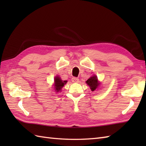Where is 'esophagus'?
I'll return each mask as SVG.
<instances>
[{
    "label": "esophagus",
    "instance_id": "obj_1",
    "mask_svg": "<svg viewBox=\"0 0 146 146\" xmlns=\"http://www.w3.org/2000/svg\"><path fill=\"white\" fill-rule=\"evenodd\" d=\"M71 80H72V82L73 83H78L79 82V79L78 78H76V77H73Z\"/></svg>",
    "mask_w": 146,
    "mask_h": 146
}]
</instances>
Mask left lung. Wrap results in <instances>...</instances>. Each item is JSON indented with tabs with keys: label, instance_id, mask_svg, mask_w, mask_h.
Masks as SVG:
<instances>
[{
	"label": "left lung",
	"instance_id": "left-lung-1",
	"mask_svg": "<svg viewBox=\"0 0 146 146\" xmlns=\"http://www.w3.org/2000/svg\"><path fill=\"white\" fill-rule=\"evenodd\" d=\"M86 84L90 86V88L92 92L95 91V90L98 87L99 85H100V83L98 81V78L96 75L91 76L90 78L86 82Z\"/></svg>",
	"mask_w": 146,
	"mask_h": 146
}]
</instances>
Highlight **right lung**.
I'll list each match as a JSON object with an SVG mask.
<instances>
[{
    "mask_svg": "<svg viewBox=\"0 0 146 146\" xmlns=\"http://www.w3.org/2000/svg\"><path fill=\"white\" fill-rule=\"evenodd\" d=\"M67 82L66 80H65V81H63L61 79V78L60 76H55L54 78V90L55 92H60L61 91V88L63 87L64 85L66 84Z\"/></svg>",
    "mask_w": 146,
    "mask_h": 146,
    "instance_id": "add662e5",
    "label": "right lung"
}]
</instances>
